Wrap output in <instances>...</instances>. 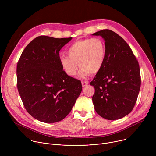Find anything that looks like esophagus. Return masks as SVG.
<instances>
[{"label":"esophagus","instance_id":"obj_1","mask_svg":"<svg viewBox=\"0 0 156 156\" xmlns=\"http://www.w3.org/2000/svg\"><path fill=\"white\" fill-rule=\"evenodd\" d=\"M89 83H88V82L87 81H81V84H82V86L84 87H85V86H86L87 84H88Z\"/></svg>","mask_w":156,"mask_h":156}]
</instances>
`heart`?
<instances>
[{"label":"heart","mask_w":156,"mask_h":156,"mask_svg":"<svg viewBox=\"0 0 156 156\" xmlns=\"http://www.w3.org/2000/svg\"><path fill=\"white\" fill-rule=\"evenodd\" d=\"M67 56H61L59 62L63 72L69 76L84 78L90 73L96 74L102 69L106 57V46L99 37L78 40L69 47Z\"/></svg>","instance_id":"1"}]
</instances>
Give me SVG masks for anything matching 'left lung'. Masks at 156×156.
Instances as JSON below:
<instances>
[{"label":"left lung","instance_id":"8db88e82","mask_svg":"<svg viewBox=\"0 0 156 156\" xmlns=\"http://www.w3.org/2000/svg\"><path fill=\"white\" fill-rule=\"evenodd\" d=\"M92 35L101 36L106 46V57L101 70L90 83L95 89L93 103L102 118L115 120L129 114L140 92V66L125 41L109 30Z\"/></svg>","mask_w":156,"mask_h":156}]
</instances>
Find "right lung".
I'll return each mask as SVG.
<instances>
[{
	"mask_svg": "<svg viewBox=\"0 0 156 156\" xmlns=\"http://www.w3.org/2000/svg\"><path fill=\"white\" fill-rule=\"evenodd\" d=\"M72 39L41 36L29 43L17 63V87L27 112L44 123L61 121L82 91L80 80L66 75L59 51Z\"/></svg>",
	"mask_w": 156,
	"mask_h": 156,
	"instance_id": "add662e5",
	"label": "right lung"
}]
</instances>
